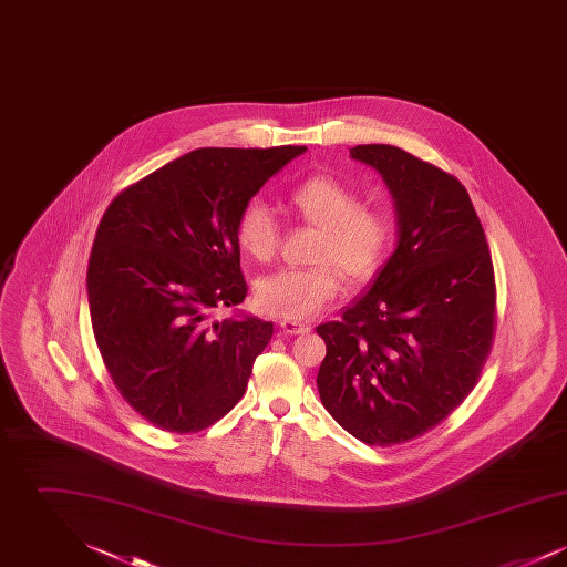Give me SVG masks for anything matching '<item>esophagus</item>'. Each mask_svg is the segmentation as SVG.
I'll return each mask as SVG.
<instances>
[{
  "mask_svg": "<svg viewBox=\"0 0 567 567\" xmlns=\"http://www.w3.org/2000/svg\"><path fill=\"white\" fill-rule=\"evenodd\" d=\"M280 329L285 336H301V333H308L310 327L303 323H297V321H282Z\"/></svg>",
  "mask_w": 567,
  "mask_h": 567,
  "instance_id": "34e87169",
  "label": "esophagus"
}]
</instances>
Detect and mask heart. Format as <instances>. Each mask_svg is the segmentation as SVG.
Segmentation results:
<instances>
[{
  "label": "heart",
  "mask_w": 567,
  "mask_h": 567,
  "mask_svg": "<svg viewBox=\"0 0 567 567\" xmlns=\"http://www.w3.org/2000/svg\"><path fill=\"white\" fill-rule=\"evenodd\" d=\"M287 206L319 231L310 250L315 266L264 278L257 303L270 317L306 321L342 291V274L352 285H363L380 270L393 240V220L380 208L361 206L359 193L333 174H312L297 183L287 193ZM236 240L255 261L274 259L280 225L264 202L252 199L240 210Z\"/></svg>",
  "instance_id": "obj_1"
}]
</instances>
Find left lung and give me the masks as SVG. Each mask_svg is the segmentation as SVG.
Wrapping results in <instances>:
<instances>
[{
	"label": "left lung",
	"instance_id": "obj_1",
	"mask_svg": "<svg viewBox=\"0 0 567 567\" xmlns=\"http://www.w3.org/2000/svg\"><path fill=\"white\" fill-rule=\"evenodd\" d=\"M351 155L389 185L400 240L342 319L317 327L327 347L317 386L347 432L391 446L440 425L476 386L495 336V271L453 174L389 144Z\"/></svg>",
	"mask_w": 567,
	"mask_h": 567
}]
</instances>
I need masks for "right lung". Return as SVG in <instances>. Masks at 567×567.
Returning <instances> with one entry per match:
<instances>
[{
  "label": "right lung",
  "mask_w": 567,
  "mask_h": 567,
  "mask_svg": "<svg viewBox=\"0 0 567 567\" xmlns=\"http://www.w3.org/2000/svg\"><path fill=\"white\" fill-rule=\"evenodd\" d=\"M303 151L197 148L102 216L86 270L93 336L121 398L163 432H202L243 400L274 324L210 315L248 293L240 210Z\"/></svg>",
  "instance_id": "right-lung-1"
}]
</instances>
